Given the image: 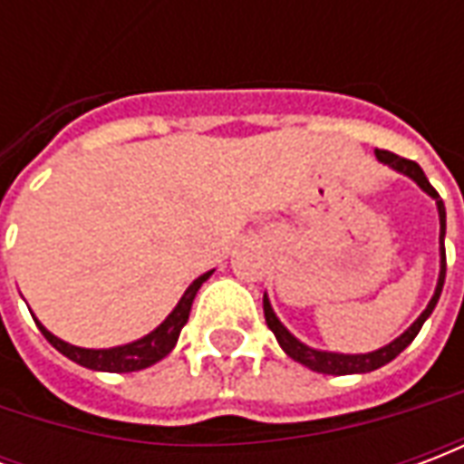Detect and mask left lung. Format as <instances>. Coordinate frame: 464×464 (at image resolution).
<instances>
[{
  "label": "left lung",
  "mask_w": 464,
  "mask_h": 464,
  "mask_svg": "<svg viewBox=\"0 0 464 464\" xmlns=\"http://www.w3.org/2000/svg\"><path fill=\"white\" fill-rule=\"evenodd\" d=\"M375 156H378L380 163H385L390 166L392 171L402 173V176H408L412 181L418 183L422 191L428 193L430 198L435 201L438 206V216H440V276H438V285H435V293H432V298H430L428 308L420 313L418 321L410 325L408 331L400 333L395 341H390L388 345H382V348L372 350V353H333V350H318L311 348V345H305L303 341H298L295 335H293L281 321H278V315L273 311L271 301H268V293H263V313H266V323H268V328L276 335V341L283 348V353L293 358L295 362H301L305 368L315 370V372H323V375H360V372H372V370L382 368V365H388L390 360H395L402 353V350L408 348L410 343L415 341V335L422 328V323L428 321L432 311H435V305L440 301V293H442V285H445V268H448V263H445V203L440 198V193L430 186L428 176L425 171L420 169L415 161H408V159H400L395 153L390 151H380L375 149Z\"/></svg>",
  "instance_id": "1"
}]
</instances>
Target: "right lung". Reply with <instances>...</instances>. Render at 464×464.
Returning a JSON list of instances; mask_svg holds the SVG:
<instances>
[{
	"instance_id": "right-lung-1",
	"label": "right lung",
	"mask_w": 464,
	"mask_h": 464,
	"mask_svg": "<svg viewBox=\"0 0 464 464\" xmlns=\"http://www.w3.org/2000/svg\"><path fill=\"white\" fill-rule=\"evenodd\" d=\"M211 273L213 271L198 276V278L186 288V293L181 295V301L176 303V308L166 315V321H163L161 325H156L151 333H146L139 341L126 343V345H116V348H79V345H72V343L56 338L54 333L46 331L44 325L36 321V318L34 321L46 341L52 343L62 355H66L69 360H74L79 365H84V368L102 370V372H133V370L151 368L153 362L163 360L173 348H176L179 335H181V328L186 325V321H188L193 298H196V293H198V288H201L203 283L211 278Z\"/></svg>"
}]
</instances>
